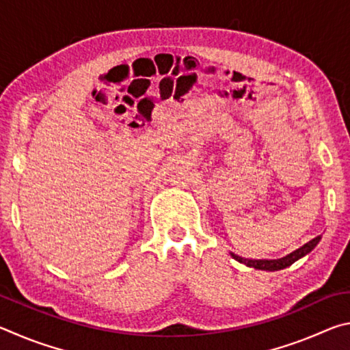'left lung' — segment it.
<instances>
[{"label": "left lung", "instance_id": "8db88e82", "mask_svg": "<svg viewBox=\"0 0 350 350\" xmlns=\"http://www.w3.org/2000/svg\"><path fill=\"white\" fill-rule=\"evenodd\" d=\"M321 241V236H317V238H313L312 241L307 242L303 247H299L298 250L292 252L287 256L280 258V259H244L238 256V254L232 253V256L238 260V262L245 264L247 267H253V269H258V270H269V271H276V270H282L288 267V265H292L295 260H298L299 258L306 256L307 253H310L313 248L317 247L318 242Z\"/></svg>", "mask_w": 350, "mask_h": 350}]
</instances>
